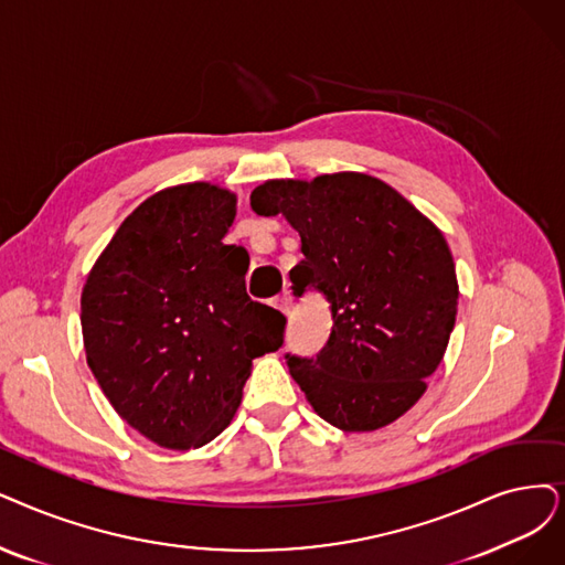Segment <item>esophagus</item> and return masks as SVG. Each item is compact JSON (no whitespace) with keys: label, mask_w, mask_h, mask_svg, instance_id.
I'll return each instance as SVG.
<instances>
[{"label":"esophagus","mask_w":565,"mask_h":565,"mask_svg":"<svg viewBox=\"0 0 565 565\" xmlns=\"http://www.w3.org/2000/svg\"><path fill=\"white\" fill-rule=\"evenodd\" d=\"M274 308H278L280 312H289V308H291L289 291H282V295H278V297L274 299Z\"/></svg>","instance_id":"1"}]
</instances>
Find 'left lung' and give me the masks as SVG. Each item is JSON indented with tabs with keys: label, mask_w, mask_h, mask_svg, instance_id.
I'll return each instance as SVG.
<instances>
[{
	"label": "left lung",
	"mask_w": 565,
	"mask_h": 565,
	"mask_svg": "<svg viewBox=\"0 0 565 565\" xmlns=\"http://www.w3.org/2000/svg\"><path fill=\"white\" fill-rule=\"evenodd\" d=\"M250 206L282 213L301 236L295 297L318 289L329 301L327 345L285 354L315 413L350 434L408 413L457 320V270L440 230L387 183L352 171L266 180Z\"/></svg>",
	"instance_id": "obj_1"
}]
</instances>
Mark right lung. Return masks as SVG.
Segmentation results:
<instances>
[{"mask_svg": "<svg viewBox=\"0 0 565 565\" xmlns=\"http://www.w3.org/2000/svg\"><path fill=\"white\" fill-rule=\"evenodd\" d=\"M236 194L188 183L146 199L110 238L81 297L87 366L116 413L167 449H196L234 419L253 359L285 315L245 291L247 257L222 243Z\"/></svg>", "mask_w": 565, "mask_h": 565, "instance_id": "add662e5", "label": "right lung"}]
</instances>
